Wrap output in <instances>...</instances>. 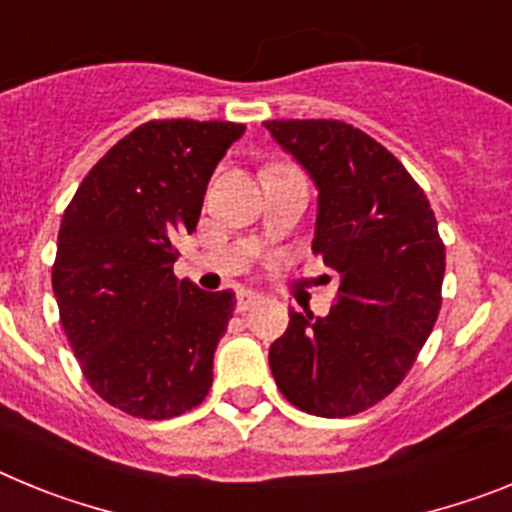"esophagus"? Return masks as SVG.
Returning a JSON list of instances; mask_svg holds the SVG:
<instances>
[{
    "label": "esophagus",
    "mask_w": 512,
    "mask_h": 512,
    "mask_svg": "<svg viewBox=\"0 0 512 512\" xmlns=\"http://www.w3.org/2000/svg\"><path fill=\"white\" fill-rule=\"evenodd\" d=\"M261 302V295L259 292H253V289H241L238 292V310L246 312L251 310V307H256Z\"/></svg>",
    "instance_id": "obj_1"
}]
</instances>
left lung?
I'll use <instances>...</instances> for the list:
<instances>
[{
	"mask_svg": "<svg viewBox=\"0 0 512 512\" xmlns=\"http://www.w3.org/2000/svg\"><path fill=\"white\" fill-rule=\"evenodd\" d=\"M271 138L318 189L312 251L338 274L325 318L289 312L269 348L295 408L346 418L410 372L441 310L446 248L423 189L377 140L341 120H269Z\"/></svg>",
	"mask_w": 512,
	"mask_h": 512,
	"instance_id": "obj_1",
	"label": "left lung"
}]
</instances>
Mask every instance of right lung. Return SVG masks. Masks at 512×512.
Instances as JSON below:
<instances>
[{
    "label": "right lung",
    "instance_id": "right-lung-1",
    "mask_svg": "<svg viewBox=\"0 0 512 512\" xmlns=\"http://www.w3.org/2000/svg\"><path fill=\"white\" fill-rule=\"evenodd\" d=\"M246 125L153 120L99 158L58 230L53 295L92 390L122 413L176 418L212 387L230 289L174 277V241L197 228L207 182Z\"/></svg>",
    "mask_w": 512,
    "mask_h": 512
}]
</instances>
